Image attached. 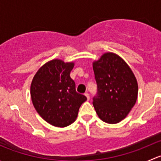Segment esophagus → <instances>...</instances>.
<instances>
[{
    "instance_id": "esophagus-1",
    "label": "esophagus",
    "mask_w": 161,
    "mask_h": 161,
    "mask_svg": "<svg viewBox=\"0 0 161 161\" xmlns=\"http://www.w3.org/2000/svg\"><path fill=\"white\" fill-rule=\"evenodd\" d=\"M85 96H86V98H87V100H90V95H89V93H88V92H86V93H85Z\"/></svg>"
}]
</instances>
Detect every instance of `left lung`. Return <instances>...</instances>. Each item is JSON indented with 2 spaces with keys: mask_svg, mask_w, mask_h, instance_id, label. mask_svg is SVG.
Here are the masks:
<instances>
[{
  "mask_svg": "<svg viewBox=\"0 0 161 161\" xmlns=\"http://www.w3.org/2000/svg\"><path fill=\"white\" fill-rule=\"evenodd\" d=\"M97 83L93 98L99 118L108 124H117L127 117L136 104L138 82L129 64L112 52L104 53L92 62Z\"/></svg>",
  "mask_w": 161,
  "mask_h": 161,
  "instance_id": "8db88e82",
  "label": "left lung"
}]
</instances>
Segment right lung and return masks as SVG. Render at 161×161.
Here are the masks:
<instances>
[{
  "mask_svg": "<svg viewBox=\"0 0 161 161\" xmlns=\"http://www.w3.org/2000/svg\"><path fill=\"white\" fill-rule=\"evenodd\" d=\"M74 62L53 59L39 69L32 79L30 95L40 116L55 127L64 128L76 120L79 108L87 100L78 93L70 72Z\"/></svg>",
  "mask_w": 161,
  "mask_h": 161,
  "instance_id": "1",
  "label": "right lung"
}]
</instances>
